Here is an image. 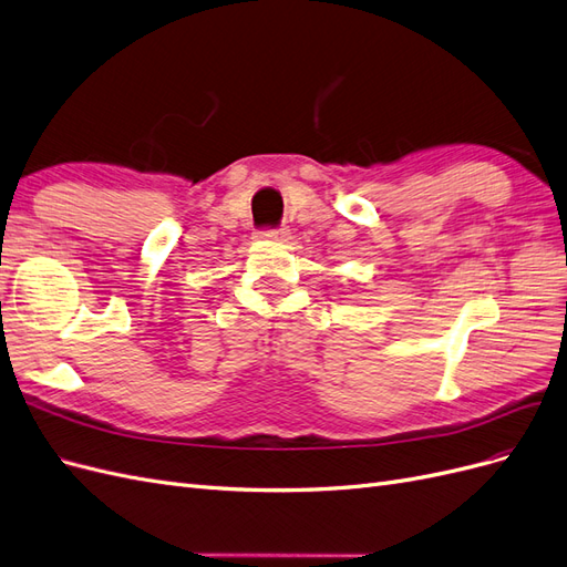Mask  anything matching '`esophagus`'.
Masks as SVG:
<instances>
[{
  "label": "esophagus",
  "instance_id": "obj_1",
  "mask_svg": "<svg viewBox=\"0 0 567 567\" xmlns=\"http://www.w3.org/2000/svg\"><path fill=\"white\" fill-rule=\"evenodd\" d=\"M288 229H269V231H260L257 234V238L260 241H288Z\"/></svg>",
  "mask_w": 567,
  "mask_h": 567
}]
</instances>
